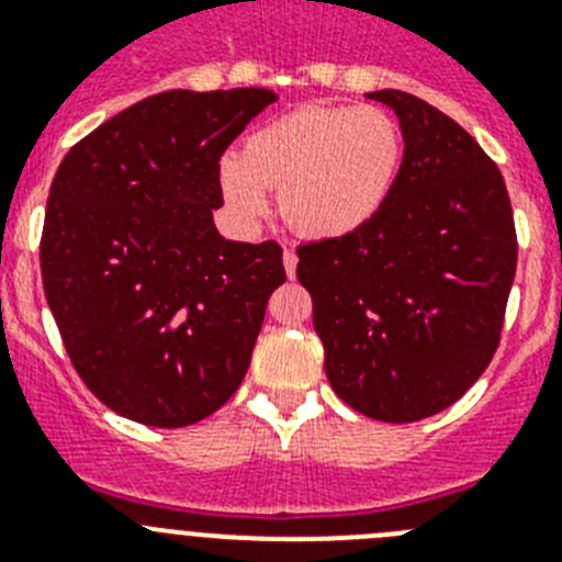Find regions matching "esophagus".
Wrapping results in <instances>:
<instances>
[{
    "label": "esophagus",
    "instance_id": "34e87169",
    "mask_svg": "<svg viewBox=\"0 0 562 562\" xmlns=\"http://www.w3.org/2000/svg\"><path fill=\"white\" fill-rule=\"evenodd\" d=\"M295 267H297V252L292 250V247H286V250H284V270H286V276L295 278Z\"/></svg>",
    "mask_w": 562,
    "mask_h": 562
}]
</instances>
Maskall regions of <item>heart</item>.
Here are the masks:
<instances>
[{
  "label": "heart",
  "instance_id": "b5f03b06",
  "mask_svg": "<svg viewBox=\"0 0 562 562\" xmlns=\"http://www.w3.org/2000/svg\"><path fill=\"white\" fill-rule=\"evenodd\" d=\"M405 157V134L380 106L306 103L252 128L238 157H225L220 186L241 222L265 211L278 188V213L306 238L360 231L389 202Z\"/></svg>",
  "mask_w": 562,
  "mask_h": 562
}]
</instances>
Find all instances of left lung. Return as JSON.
<instances>
[{
  "instance_id": "left-lung-1",
  "label": "left lung",
  "mask_w": 562,
  "mask_h": 562,
  "mask_svg": "<svg viewBox=\"0 0 562 562\" xmlns=\"http://www.w3.org/2000/svg\"><path fill=\"white\" fill-rule=\"evenodd\" d=\"M405 134L402 171L374 220L297 247L331 389L380 422L450 408L493 360L518 267L498 166L445 112L382 89Z\"/></svg>"
}]
</instances>
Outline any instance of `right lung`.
I'll return each mask as SVG.
<instances>
[{"label":"right lung","mask_w":562,"mask_h":562,"mask_svg":"<svg viewBox=\"0 0 562 562\" xmlns=\"http://www.w3.org/2000/svg\"><path fill=\"white\" fill-rule=\"evenodd\" d=\"M276 101L270 89H171L69 148L49 186L38 258L72 369L126 419L182 428L241 385L272 290L278 241H227L220 160Z\"/></svg>","instance_id":"obj_1"}]
</instances>
